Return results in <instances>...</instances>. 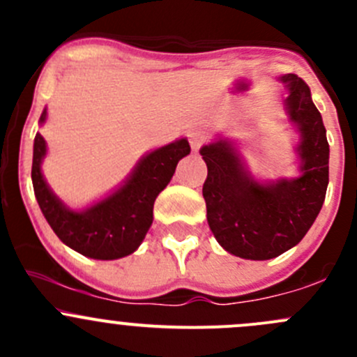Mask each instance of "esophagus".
I'll return each mask as SVG.
<instances>
[{
    "label": "esophagus",
    "instance_id": "esophagus-1",
    "mask_svg": "<svg viewBox=\"0 0 357 357\" xmlns=\"http://www.w3.org/2000/svg\"><path fill=\"white\" fill-rule=\"evenodd\" d=\"M188 139H190V145H192V149L199 150L200 146L207 142V135H205V131H202V129H192L188 135Z\"/></svg>",
    "mask_w": 357,
    "mask_h": 357
}]
</instances>
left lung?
Returning <instances> with one entry per match:
<instances>
[{
	"label": "left lung",
	"instance_id": "left-lung-1",
	"mask_svg": "<svg viewBox=\"0 0 357 357\" xmlns=\"http://www.w3.org/2000/svg\"><path fill=\"white\" fill-rule=\"evenodd\" d=\"M289 88L287 110L301 131L302 174L261 185L243 169L226 139L202 146L207 164L204 183L207 221L215 240L236 257L266 261L297 245L323 207L328 186L330 146L311 89L295 74L282 77Z\"/></svg>",
	"mask_w": 357,
	"mask_h": 357
}]
</instances>
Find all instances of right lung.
<instances>
[{"label":"right lung","mask_w":357,"mask_h":357,"mask_svg":"<svg viewBox=\"0 0 357 357\" xmlns=\"http://www.w3.org/2000/svg\"><path fill=\"white\" fill-rule=\"evenodd\" d=\"M46 110L39 122H45ZM190 153L185 138L153 150L136 165L124 186L82 212L67 208L46 185L41 174V160L46 143L41 135L34 138L32 155V186L36 199L60 240L79 254L91 259L126 257L132 254L145 238L153 221V202L171 181L176 165Z\"/></svg>","instance_id":"add662e5"}]
</instances>
